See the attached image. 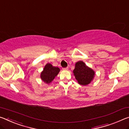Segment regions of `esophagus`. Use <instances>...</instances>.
<instances>
[{
    "mask_svg": "<svg viewBox=\"0 0 129 129\" xmlns=\"http://www.w3.org/2000/svg\"><path fill=\"white\" fill-rule=\"evenodd\" d=\"M62 69H63V70H64V71H67V70H68V67H67V68H63Z\"/></svg>",
    "mask_w": 129,
    "mask_h": 129,
    "instance_id": "obj_1",
    "label": "esophagus"
}]
</instances>
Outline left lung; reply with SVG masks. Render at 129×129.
Returning <instances> with one entry per match:
<instances>
[{
  "label": "left lung",
  "instance_id": "8db88e82",
  "mask_svg": "<svg viewBox=\"0 0 129 129\" xmlns=\"http://www.w3.org/2000/svg\"><path fill=\"white\" fill-rule=\"evenodd\" d=\"M73 72L77 82L82 85L89 84L93 80L95 76V72L87 67L82 61H79L76 63Z\"/></svg>",
  "mask_w": 129,
  "mask_h": 129
}]
</instances>
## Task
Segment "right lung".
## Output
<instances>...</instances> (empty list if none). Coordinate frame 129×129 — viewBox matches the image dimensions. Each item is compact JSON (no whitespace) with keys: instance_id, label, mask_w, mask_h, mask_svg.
Returning <instances> with one entry per match:
<instances>
[{"instance_id":"1","label":"right lung","mask_w":129,"mask_h":129,"mask_svg":"<svg viewBox=\"0 0 129 129\" xmlns=\"http://www.w3.org/2000/svg\"><path fill=\"white\" fill-rule=\"evenodd\" d=\"M60 71V69L58 67H53L50 63H48L41 73V79L44 83L49 84L57 76Z\"/></svg>"}]
</instances>
